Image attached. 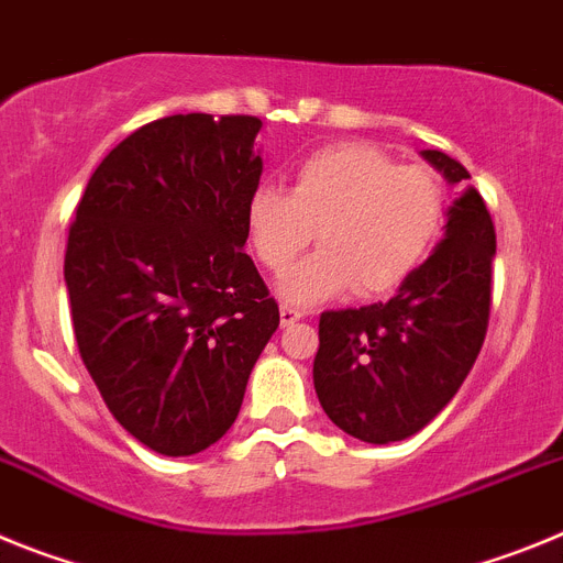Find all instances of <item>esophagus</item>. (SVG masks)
<instances>
[{"instance_id": "34e87169", "label": "esophagus", "mask_w": 563, "mask_h": 563, "mask_svg": "<svg viewBox=\"0 0 563 563\" xmlns=\"http://www.w3.org/2000/svg\"><path fill=\"white\" fill-rule=\"evenodd\" d=\"M278 316H282V327H290V324H296V321H301V318H305V312L298 310V307L282 305L278 307Z\"/></svg>"}]
</instances>
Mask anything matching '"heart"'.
Returning <instances> with one entry per match:
<instances>
[{
  "instance_id": "heart-1",
  "label": "heart",
  "mask_w": 563,
  "mask_h": 563,
  "mask_svg": "<svg viewBox=\"0 0 563 563\" xmlns=\"http://www.w3.org/2000/svg\"><path fill=\"white\" fill-rule=\"evenodd\" d=\"M445 183L429 166H400L372 143L324 146L298 163L290 191L258 186L247 200V236L271 273H285L316 239L321 251L278 285L290 305H321L355 287L391 292L422 265L440 236Z\"/></svg>"
}]
</instances>
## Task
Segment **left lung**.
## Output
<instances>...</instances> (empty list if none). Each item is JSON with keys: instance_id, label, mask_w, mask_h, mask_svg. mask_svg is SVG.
Segmentation results:
<instances>
[{"instance_id": "obj_1", "label": "left lung", "mask_w": 563, "mask_h": 563, "mask_svg": "<svg viewBox=\"0 0 563 563\" xmlns=\"http://www.w3.org/2000/svg\"><path fill=\"white\" fill-rule=\"evenodd\" d=\"M456 186L471 180L445 152H420ZM494 220L474 186L449 208L445 236L395 296L321 312L312 383L338 429L389 445L426 429L460 391L490 316Z\"/></svg>"}]
</instances>
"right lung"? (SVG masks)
<instances>
[{"instance_id": "1", "label": "right lung", "mask_w": 563, "mask_h": 563, "mask_svg": "<svg viewBox=\"0 0 563 563\" xmlns=\"http://www.w3.org/2000/svg\"><path fill=\"white\" fill-rule=\"evenodd\" d=\"M251 114L161 118L89 177L64 282L78 352L123 429L191 456L236 420L278 305L245 253L262 157Z\"/></svg>"}]
</instances>
